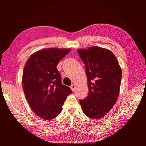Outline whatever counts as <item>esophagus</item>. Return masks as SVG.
<instances>
[{"instance_id":"obj_1","label":"esophagus","mask_w":146,"mask_h":146,"mask_svg":"<svg viewBox=\"0 0 146 146\" xmlns=\"http://www.w3.org/2000/svg\"><path fill=\"white\" fill-rule=\"evenodd\" d=\"M76 85H75V84H72V85L70 86V88H71V90H72V91H74V90H75V89H76Z\"/></svg>"}]
</instances>
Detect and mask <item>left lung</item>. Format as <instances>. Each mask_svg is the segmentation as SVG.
Masks as SVG:
<instances>
[{
    "label": "left lung",
    "instance_id": "8db88e82",
    "mask_svg": "<svg viewBox=\"0 0 146 146\" xmlns=\"http://www.w3.org/2000/svg\"><path fill=\"white\" fill-rule=\"evenodd\" d=\"M85 63L89 93L80 104L88 117H104L116 104L120 90L122 70L117 58L107 49L94 46L78 49Z\"/></svg>",
    "mask_w": 146,
    "mask_h": 146
}]
</instances>
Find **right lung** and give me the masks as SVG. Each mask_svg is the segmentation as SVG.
Instances as JSON below:
<instances>
[{"instance_id": "right-lung-1", "label": "right lung", "mask_w": 146, "mask_h": 146, "mask_svg": "<svg viewBox=\"0 0 146 146\" xmlns=\"http://www.w3.org/2000/svg\"><path fill=\"white\" fill-rule=\"evenodd\" d=\"M70 51L68 48H44L34 53L26 62L23 75L25 96L34 113L45 120L61 113L72 90L61 83L56 66Z\"/></svg>"}]
</instances>
